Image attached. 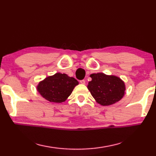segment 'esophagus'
Instances as JSON below:
<instances>
[{"mask_svg":"<svg viewBox=\"0 0 156 156\" xmlns=\"http://www.w3.org/2000/svg\"><path fill=\"white\" fill-rule=\"evenodd\" d=\"M80 83H81V84H85V83H86L85 80H81V81H80Z\"/></svg>","mask_w":156,"mask_h":156,"instance_id":"esophagus-1","label":"esophagus"}]
</instances>
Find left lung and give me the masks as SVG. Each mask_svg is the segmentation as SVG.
<instances>
[{
  "instance_id": "left-lung-1",
  "label": "left lung",
  "mask_w": 156,
  "mask_h": 156,
  "mask_svg": "<svg viewBox=\"0 0 156 156\" xmlns=\"http://www.w3.org/2000/svg\"><path fill=\"white\" fill-rule=\"evenodd\" d=\"M90 77L92 81H89L88 89L100 105H112L123 97L125 83L118 76L99 73L92 74Z\"/></svg>"
}]
</instances>
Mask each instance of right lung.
Listing matches in <instances>:
<instances>
[{
    "instance_id": "add662e5",
    "label": "right lung",
    "mask_w": 156,
    "mask_h": 156,
    "mask_svg": "<svg viewBox=\"0 0 156 156\" xmlns=\"http://www.w3.org/2000/svg\"><path fill=\"white\" fill-rule=\"evenodd\" d=\"M79 82L66 74L57 73L40 81L37 90L42 97L50 102L65 101Z\"/></svg>"
}]
</instances>
